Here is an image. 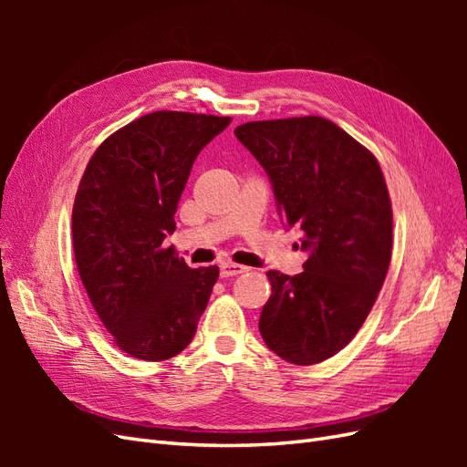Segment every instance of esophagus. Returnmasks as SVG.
<instances>
[{"label":"esophagus","mask_w":467,"mask_h":467,"mask_svg":"<svg viewBox=\"0 0 467 467\" xmlns=\"http://www.w3.org/2000/svg\"><path fill=\"white\" fill-rule=\"evenodd\" d=\"M247 273V266L244 265H235V263H222L220 265V276L222 278H230V276H237Z\"/></svg>","instance_id":"esophagus-1"}]
</instances>
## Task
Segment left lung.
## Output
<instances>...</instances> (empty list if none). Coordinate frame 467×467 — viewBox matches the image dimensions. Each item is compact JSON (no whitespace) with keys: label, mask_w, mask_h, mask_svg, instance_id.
Segmentation results:
<instances>
[{"label":"left lung","mask_w":467,"mask_h":467,"mask_svg":"<svg viewBox=\"0 0 467 467\" xmlns=\"http://www.w3.org/2000/svg\"><path fill=\"white\" fill-rule=\"evenodd\" d=\"M235 136L266 171L278 214L302 232L300 275L268 271L259 331L286 362L345 348L378 298L391 261V202L374 155L321 117L245 122Z\"/></svg>","instance_id":"left-lung-1"}]
</instances>
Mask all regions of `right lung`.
Masks as SVG:
<instances>
[{"label":"right lung","instance_id":"1","mask_svg":"<svg viewBox=\"0 0 467 467\" xmlns=\"http://www.w3.org/2000/svg\"><path fill=\"white\" fill-rule=\"evenodd\" d=\"M230 117L158 110L110 134L89 160L72 212L78 271L126 355L167 360L185 348L218 266L191 268L165 247L196 155Z\"/></svg>","mask_w":467,"mask_h":467}]
</instances>
